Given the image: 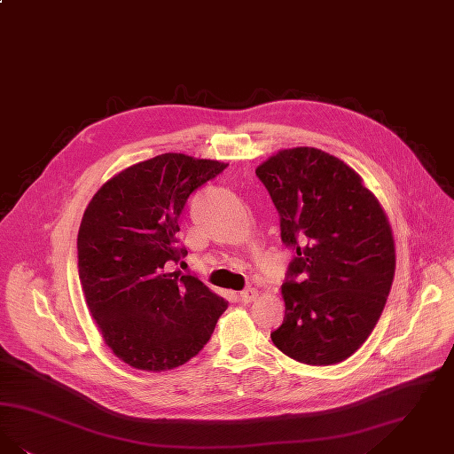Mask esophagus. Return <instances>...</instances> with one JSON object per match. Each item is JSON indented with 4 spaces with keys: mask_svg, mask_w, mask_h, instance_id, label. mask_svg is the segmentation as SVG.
I'll return each instance as SVG.
<instances>
[{
    "mask_svg": "<svg viewBox=\"0 0 454 454\" xmlns=\"http://www.w3.org/2000/svg\"><path fill=\"white\" fill-rule=\"evenodd\" d=\"M258 297L256 289H247V291L239 292V301L241 302H252Z\"/></svg>",
    "mask_w": 454,
    "mask_h": 454,
    "instance_id": "esophagus-1",
    "label": "esophagus"
}]
</instances>
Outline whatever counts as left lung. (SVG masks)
Listing matches in <instances>:
<instances>
[{
    "mask_svg": "<svg viewBox=\"0 0 454 454\" xmlns=\"http://www.w3.org/2000/svg\"><path fill=\"white\" fill-rule=\"evenodd\" d=\"M254 172L278 211L282 241L295 250L273 345L306 364L343 362L379 323L394 282L388 218L362 177L323 150H280Z\"/></svg>",
    "mask_w": 454,
    "mask_h": 454,
    "instance_id": "1",
    "label": "left lung"
}]
</instances>
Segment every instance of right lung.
Listing matches in <instances>:
<instances>
[{
    "mask_svg": "<svg viewBox=\"0 0 454 454\" xmlns=\"http://www.w3.org/2000/svg\"><path fill=\"white\" fill-rule=\"evenodd\" d=\"M228 163L162 153L111 177L92 196L77 235L82 294L105 343L145 372L177 368L209 341L228 302L198 277L167 272L187 198Z\"/></svg>",
    "mask_w": 454,
    "mask_h": 454,
    "instance_id": "obj_1",
    "label": "right lung"
}]
</instances>
